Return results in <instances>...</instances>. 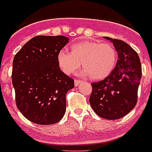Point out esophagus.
Returning <instances> with one entry per match:
<instances>
[{
	"instance_id": "34e87169",
	"label": "esophagus",
	"mask_w": 152,
	"mask_h": 152,
	"mask_svg": "<svg viewBox=\"0 0 152 152\" xmlns=\"http://www.w3.org/2000/svg\"><path fill=\"white\" fill-rule=\"evenodd\" d=\"M81 82H82V81H81V80H75V81H74L75 86H76V87H78L79 84H80Z\"/></svg>"
}]
</instances>
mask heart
Returning a JSON list of instances; mask_svg holds the SVG:
<instances>
[{
    "label": "heart",
    "mask_w": 152,
    "mask_h": 152,
    "mask_svg": "<svg viewBox=\"0 0 152 152\" xmlns=\"http://www.w3.org/2000/svg\"><path fill=\"white\" fill-rule=\"evenodd\" d=\"M57 61L60 69L69 75L78 69L82 62L83 76L101 80L108 77L117 62V52L113 45L95 41L79 42L70 47V53L61 50L58 53Z\"/></svg>",
    "instance_id": "obj_1"
}]
</instances>
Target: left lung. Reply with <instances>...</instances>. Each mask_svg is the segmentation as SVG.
Masks as SVG:
<instances>
[{"mask_svg": "<svg viewBox=\"0 0 152 152\" xmlns=\"http://www.w3.org/2000/svg\"><path fill=\"white\" fill-rule=\"evenodd\" d=\"M113 44L118 61L112 73L93 83L90 104L97 115L114 120L127 115L137 102L141 65L137 53L123 40L104 37Z\"/></svg>", "mask_w": 152, "mask_h": 152, "instance_id": "obj_1", "label": "left lung"}]
</instances>
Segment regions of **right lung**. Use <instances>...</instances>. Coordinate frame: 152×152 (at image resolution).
Masks as SVG:
<instances>
[{
	"label": "right lung",
	"instance_id": "1",
	"mask_svg": "<svg viewBox=\"0 0 152 152\" xmlns=\"http://www.w3.org/2000/svg\"><path fill=\"white\" fill-rule=\"evenodd\" d=\"M69 41L63 36H37L15 56L12 78L16 105L33 123L51 125L65 115V95L74 80L60 69L57 55Z\"/></svg>",
	"mask_w": 152,
	"mask_h": 152
}]
</instances>
